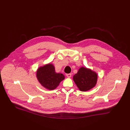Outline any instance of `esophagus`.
Here are the masks:
<instances>
[{
    "label": "esophagus",
    "mask_w": 130,
    "mask_h": 130,
    "mask_svg": "<svg viewBox=\"0 0 130 130\" xmlns=\"http://www.w3.org/2000/svg\"><path fill=\"white\" fill-rule=\"evenodd\" d=\"M66 75L68 77V78H70L71 77V74H66Z\"/></svg>",
    "instance_id": "esophagus-1"
}]
</instances>
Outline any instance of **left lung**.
I'll return each mask as SVG.
<instances>
[{
  "instance_id": "1",
  "label": "left lung",
  "mask_w": 130,
  "mask_h": 130,
  "mask_svg": "<svg viewBox=\"0 0 130 130\" xmlns=\"http://www.w3.org/2000/svg\"><path fill=\"white\" fill-rule=\"evenodd\" d=\"M73 80L80 91L86 92L96 84L98 74L90 69L81 67L74 75Z\"/></svg>"
}]
</instances>
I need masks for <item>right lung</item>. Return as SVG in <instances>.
I'll return each instance as SVG.
<instances>
[{
	"instance_id": "1",
	"label": "right lung",
	"mask_w": 130,
	"mask_h": 130,
	"mask_svg": "<svg viewBox=\"0 0 130 130\" xmlns=\"http://www.w3.org/2000/svg\"><path fill=\"white\" fill-rule=\"evenodd\" d=\"M37 77L40 84L49 90H55L65 79L64 74L56 73L55 66L51 63L37 69Z\"/></svg>"
}]
</instances>
